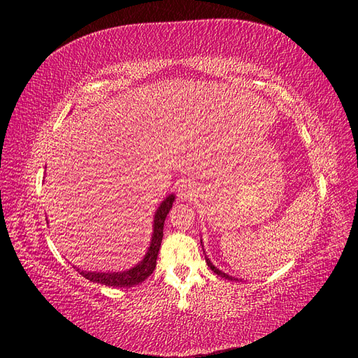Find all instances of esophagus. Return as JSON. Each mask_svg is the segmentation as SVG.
<instances>
[{"mask_svg": "<svg viewBox=\"0 0 358 358\" xmlns=\"http://www.w3.org/2000/svg\"><path fill=\"white\" fill-rule=\"evenodd\" d=\"M194 194V186L191 183H187V181H183L178 186V196L180 199H189Z\"/></svg>", "mask_w": 358, "mask_h": 358, "instance_id": "34e87169", "label": "esophagus"}]
</instances>
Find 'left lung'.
<instances>
[{
    "label": "left lung",
    "instance_id": "1",
    "mask_svg": "<svg viewBox=\"0 0 358 358\" xmlns=\"http://www.w3.org/2000/svg\"><path fill=\"white\" fill-rule=\"evenodd\" d=\"M206 263H208V266H209V268H210L212 271H214V272L217 273V275H220V277H223V278H227V280H231V281H234V280H235L234 277H231V275H227V273H224V272H222V271H220V269H217V268H215V266L210 263V260H209V258H206ZM237 280H238V278H237Z\"/></svg>",
    "mask_w": 358,
    "mask_h": 358
}]
</instances>
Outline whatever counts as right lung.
<instances>
[{
	"label": "right lung",
	"instance_id": "obj_1",
	"mask_svg": "<svg viewBox=\"0 0 358 358\" xmlns=\"http://www.w3.org/2000/svg\"><path fill=\"white\" fill-rule=\"evenodd\" d=\"M173 200L175 196L169 195L162 203V206L158 208L155 220H154V235H152L150 248L148 250L146 257L143 258V262L136 264L135 268L124 272H86V271H78V272L85 278L94 281V283H101V285L113 286V287H132L143 283V281L146 280L152 272H154L157 266V257L163 240L164 220H166V215L169 214Z\"/></svg>",
	"mask_w": 358,
	"mask_h": 358
}]
</instances>
